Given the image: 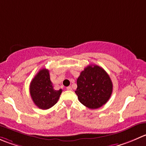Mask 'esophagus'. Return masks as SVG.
<instances>
[{"mask_svg":"<svg viewBox=\"0 0 146 146\" xmlns=\"http://www.w3.org/2000/svg\"><path fill=\"white\" fill-rule=\"evenodd\" d=\"M66 89H67L68 90H72V88H71V86H68V87L66 88Z\"/></svg>","mask_w":146,"mask_h":146,"instance_id":"34e87169","label":"esophagus"}]
</instances>
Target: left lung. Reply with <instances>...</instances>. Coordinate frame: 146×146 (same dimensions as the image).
<instances>
[{"mask_svg":"<svg viewBox=\"0 0 146 146\" xmlns=\"http://www.w3.org/2000/svg\"><path fill=\"white\" fill-rule=\"evenodd\" d=\"M77 86L75 93L79 101L90 109L106 104L113 91L111 78L104 69L96 65L85 68L78 78Z\"/></svg>","mask_w":146,"mask_h":146,"instance_id":"obj_1","label":"left lung"}]
</instances>
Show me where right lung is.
<instances>
[{
  "label": "right lung",
  "instance_id": "add662e5",
  "mask_svg": "<svg viewBox=\"0 0 146 146\" xmlns=\"http://www.w3.org/2000/svg\"><path fill=\"white\" fill-rule=\"evenodd\" d=\"M61 93L62 89H53L49 70L46 68L39 70L30 85V94L33 101L35 106L43 110L53 107L58 102Z\"/></svg>",
  "mask_w": 146,
  "mask_h": 146
}]
</instances>
